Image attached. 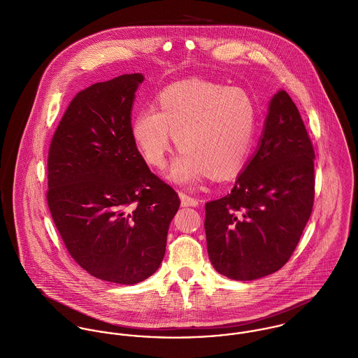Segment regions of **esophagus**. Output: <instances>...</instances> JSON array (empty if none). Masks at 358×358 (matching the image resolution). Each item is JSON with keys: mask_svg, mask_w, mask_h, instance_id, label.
Instances as JSON below:
<instances>
[{"mask_svg": "<svg viewBox=\"0 0 358 358\" xmlns=\"http://www.w3.org/2000/svg\"><path fill=\"white\" fill-rule=\"evenodd\" d=\"M179 197H180V201L183 206H197L199 205V200L192 197V196H187L186 193H179Z\"/></svg>", "mask_w": 358, "mask_h": 358, "instance_id": "obj_1", "label": "esophagus"}]
</instances>
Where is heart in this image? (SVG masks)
<instances>
[{"instance_id":"obj_1","label":"heart","mask_w":358,"mask_h":358,"mask_svg":"<svg viewBox=\"0 0 358 358\" xmlns=\"http://www.w3.org/2000/svg\"><path fill=\"white\" fill-rule=\"evenodd\" d=\"M256 107L241 88L192 78L165 87L157 110H141L132 120V141L143 159L162 169L172 135L182 152L169 169L176 183H194L205 173L224 179L237 173L251 153Z\"/></svg>"}]
</instances>
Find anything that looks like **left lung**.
<instances>
[{
  "label": "left lung",
  "instance_id": "obj_1",
  "mask_svg": "<svg viewBox=\"0 0 358 358\" xmlns=\"http://www.w3.org/2000/svg\"><path fill=\"white\" fill-rule=\"evenodd\" d=\"M314 157L296 104L278 91L233 190L205 204L208 255L217 273L251 281L288 262L313 209Z\"/></svg>",
  "mask_w": 358,
  "mask_h": 358
}]
</instances>
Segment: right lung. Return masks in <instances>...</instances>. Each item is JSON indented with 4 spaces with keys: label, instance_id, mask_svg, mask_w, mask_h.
<instances>
[{
    "label": "right lung",
    "instance_id": "add662e5",
    "mask_svg": "<svg viewBox=\"0 0 358 358\" xmlns=\"http://www.w3.org/2000/svg\"><path fill=\"white\" fill-rule=\"evenodd\" d=\"M141 73L96 83L63 114L48 153L47 201L71 257L91 275L132 285L159 267L178 193L131 135Z\"/></svg>",
    "mask_w": 358,
    "mask_h": 358
}]
</instances>
